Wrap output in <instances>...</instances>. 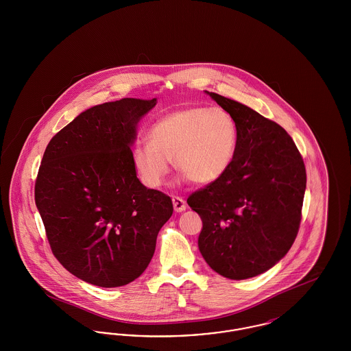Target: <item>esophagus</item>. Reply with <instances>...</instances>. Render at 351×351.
Listing matches in <instances>:
<instances>
[{
    "instance_id": "1",
    "label": "esophagus",
    "mask_w": 351,
    "mask_h": 351,
    "mask_svg": "<svg viewBox=\"0 0 351 351\" xmlns=\"http://www.w3.org/2000/svg\"><path fill=\"white\" fill-rule=\"evenodd\" d=\"M172 204H173V208H175L176 212H184L186 209L185 201L182 197H179V196H173L172 197Z\"/></svg>"
}]
</instances>
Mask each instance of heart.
<instances>
[{"instance_id":"obj_1","label":"heart","mask_w":351,"mask_h":351,"mask_svg":"<svg viewBox=\"0 0 351 351\" xmlns=\"http://www.w3.org/2000/svg\"><path fill=\"white\" fill-rule=\"evenodd\" d=\"M149 139L136 141L132 147L134 167L147 186L165 183L172 159L192 183L210 184L233 162L238 126L223 108L188 106L158 119Z\"/></svg>"}]
</instances>
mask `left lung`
Here are the masks:
<instances>
[{"label":"left lung","instance_id":"8db88e82","mask_svg":"<svg viewBox=\"0 0 351 351\" xmlns=\"http://www.w3.org/2000/svg\"><path fill=\"white\" fill-rule=\"evenodd\" d=\"M233 116L238 145L228 171L188 197L202 219L199 249L217 274L242 280L275 266L299 233L306 172L280 125L208 92Z\"/></svg>","mask_w":351,"mask_h":351}]
</instances>
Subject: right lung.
<instances>
[{
    "label": "right lung",
    "mask_w": 351,
    "mask_h": 351,
    "mask_svg": "<svg viewBox=\"0 0 351 351\" xmlns=\"http://www.w3.org/2000/svg\"><path fill=\"white\" fill-rule=\"evenodd\" d=\"M156 99L96 105L55 134L35 180L51 251L76 278L104 288L147 268L172 216L166 193L147 189L132 159L136 123Z\"/></svg>",
    "instance_id": "1"
}]
</instances>
